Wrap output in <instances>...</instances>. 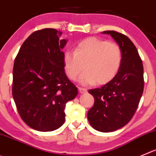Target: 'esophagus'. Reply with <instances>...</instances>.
<instances>
[{
    "mask_svg": "<svg viewBox=\"0 0 156 156\" xmlns=\"http://www.w3.org/2000/svg\"><path fill=\"white\" fill-rule=\"evenodd\" d=\"M78 90H79L80 93H86L87 92V89L82 88V87H78Z\"/></svg>",
    "mask_w": 156,
    "mask_h": 156,
    "instance_id": "esophagus-1",
    "label": "esophagus"
}]
</instances>
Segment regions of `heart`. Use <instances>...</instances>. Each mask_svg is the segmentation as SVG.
<instances>
[{
    "instance_id": "heart-1",
    "label": "heart",
    "mask_w": 156,
    "mask_h": 156,
    "mask_svg": "<svg viewBox=\"0 0 156 156\" xmlns=\"http://www.w3.org/2000/svg\"><path fill=\"white\" fill-rule=\"evenodd\" d=\"M64 70L69 80L82 71L79 82L83 85H103L116 76L122 63V51L114 43L88 37L77 44L74 52L66 51L63 57Z\"/></svg>"
}]
</instances>
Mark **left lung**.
Wrapping results in <instances>:
<instances>
[{
  "instance_id": "obj_1",
  "label": "left lung",
  "mask_w": 156,
  "mask_h": 156,
  "mask_svg": "<svg viewBox=\"0 0 156 156\" xmlns=\"http://www.w3.org/2000/svg\"><path fill=\"white\" fill-rule=\"evenodd\" d=\"M109 34L122 51V63L116 76L101 88L89 90L95 102L87 112L93 129L103 133L123 127L134 115L144 89L143 65L137 49L129 38L114 30Z\"/></svg>"
}]
</instances>
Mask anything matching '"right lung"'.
<instances>
[{
    "label": "right lung",
    "mask_w": 156,
    "mask_h": 156,
    "mask_svg": "<svg viewBox=\"0 0 156 156\" xmlns=\"http://www.w3.org/2000/svg\"><path fill=\"white\" fill-rule=\"evenodd\" d=\"M52 28L31 34L14 60L12 94L23 121L30 128L50 132L65 122L66 103L78 90L66 76L62 50L67 41Z\"/></svg>",
    "instance_id": "right-lung-1"
}]
</instances>
